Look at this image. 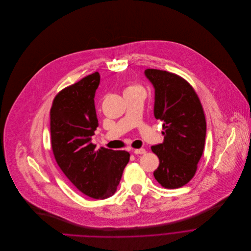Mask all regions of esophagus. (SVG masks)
<instances>
[{
	"mask_svg": "<svg viewBox=\"0 0 251 251\" xmlns=\"http://www.w3.org/2000/svg\"><path fill=\"white\" fill-rule=\"evenodd\" d=\"M133 152H134V154L139 155V154H144L146 151H145V149H143V148H139V149H134V150H133Z\"/></svg>",
	"mask_w": 251,
	"mask_h": 251,
	"instance_id": "34e87169",
	"label": "esophagus"
}]
</instances>
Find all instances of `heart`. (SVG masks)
I'll return each mask as SVG.
<instances>
[{
  "mask_svg": "<svg viewBox=\"0 0 251 251\" xmlns=\"http://www.w3.org/2000/svg\"><path fill=\"white\" fill-rule=\"evenodd\" d=\"M137 88H139V87H137V86H128V87L126 88L125 91H130V90H134V89H137Z\"/></svg>",
  "mask_w": 251,
  "mask_h": 251,
  "instance_id": "obj_1",
  "label": "heart"
}]
</instances>
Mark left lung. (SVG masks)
<instances>
[{"mask_svg":"<svg viewBox=\"0 0 251 251\" xmlns=\"http://www.w3.org/2000/svg\"><path fill=\"white\" fill-rule=\"evenodd\" d=\"M144 75L154 88L153 113L164 129L163 142L151 146L159 158L153 175L162 187L179 188L194 177L203 154L204 111L192 86L180 76L157 69H146Z\"/></svg>","mask_w":251,"mask_h":251,"instance_id":"obj_1","label":"left lung"}]
</instances>
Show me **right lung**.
Here are the masks:
<instances>
[{"instance_id":"right-lung-1","label":"right lung","mask_w":251,"mask_h":251,"mask_svg":"<svg viewBox=\"0 0 251 251\" xmlns=\"http://www.w3.org/2000/svg\"><path fill=\"white\" fill-rule=\"evenodd\" d=\"M99 84L100 74L95 72L54 98L50 133L55 160L71 183L93 199H106L117 191L129 153L104 147L97 150L92 143L99 126L94 101Z\"/></svg>"}]
</instances>
